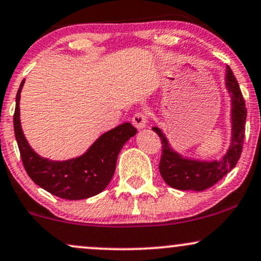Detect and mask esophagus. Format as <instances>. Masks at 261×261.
Here are the masks:
<instances>
[{"label": "esophagus", "instance_id": "34e87169", "mask_svg": "<svg viewBox=\"0 0 261 261\" xmlns=\"http://www.w3.org/2000/svg\"><path fill=\"white\" fill-rule=\"evenodd\" d=\"M147 114L145 112L136 113L133 118V125L137 130H143L146 127V125H147Z\"/></svg>", "mask_w": 261, "mask_h": 261}]
</instances>
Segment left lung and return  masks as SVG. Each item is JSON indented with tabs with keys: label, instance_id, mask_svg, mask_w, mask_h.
Masks as SVG:
<instances>
[{
	"label": "left lung",
	"instance_id": "1",
	"mask_svg": "<svg viewBox=\"0 0 261 261\" xmlns=\"http://www.w3.org/2000/svg\"><path fill=\"white\" fill-rule=\"evenodd\" d=\"M224 87L230 98V142L220 160L185 157L170 145L162 128L152 130L162 141L160 173L169 187L178 190L202 191L211 188L236 167L243 147L247 108L241 88L229 66H224Z\"/></svg>",
	"mask_w": 261,
	"mask_h": 261
}]
</instances>
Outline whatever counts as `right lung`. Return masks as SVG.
<instances>
[{"instance_id": "obj_1", "label": "right lung", "mask_w": 261, "mask_h": 261, "mask_svg": "<svg viewBox=\"0 0 261 261\" xmlns=\"http://www.w3.org/2000/svg\"><path fill=\"white\" fill-rule=\"evenodd\" d=\"M24 82L23 80L17 92L13 125L28 175L39 187L61 199L82 200L101 193L112 180L121 148L136 135V128L130 122H124L100 135L79 157L65 161L41 157L31 147L20 124L19 100Z\"/></svg>"}]
</instances>
